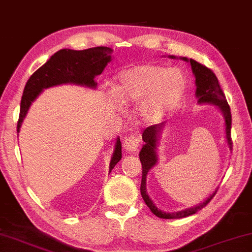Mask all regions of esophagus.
<instances>
[{"label":"esophagus","instance_id":"obj_1","mask_svg":"<svg viewBox=\"0 0 252 252\" xmlns=\"http://www.w3.org/2000/svg\"><path fill=\"white\" fill-rule=\"evenodd\" d=\"M139 144H140V136L137 133H133L125 139V141H123V148L129 153H136L138 150Z\"/></svg>","mask_w":252,"mask_h":252}]
</instances>
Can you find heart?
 Segmentation results:
<instances>
[{"instance_id":"1","label":"heart","mask_w":252,"mask_h":252,"mask_svg":"<svg viewBox=\"0 0 252 252\" xmlns=\"http://www.w3.org/2000/svg\"><path fill=\"white\" fill-rule=\"evenodd\" d=\"M186 89L181 70L159 64H142L119 74L114 95L122 104H139L140 115L158 121L174 108Z\"/></svg>"}]
</instances>
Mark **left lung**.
<instances>
[{
    "label": "left lung",
    "instance_id": "left-lung-1",
    "mask_svg": "<svg viewBox=\"0 0 252 252\" xmlns=\"http://www.w3.org/2000/svg\"><path fill=\"white\" fill-rule=\"evenodd\" d=\"M174 58V56H171ZM185 61L189 62V60L187 58H183ZM190 64L192 72L196 77V96L198 97L199 103H210L215 104L222 110L225 119V126H226V139L230 147H232V138H231V126H232V115L230 105L227 104V100L225 98V95L223 93L222 88H220L219 79L215 76V73L201 63H199L194 60L190 59ZM164 123H159V125H154L148 127H146L142 132V140L145 141L144 147L141 148L140 154H139V158L142 165V179H141V186H140V192L141 196L144 198L146 205L148 206L149 209L152 210L153 214H155L159 219L165 220H172V219H183V217L193 215L198 210L206 207L209 204V201L212 200L213 197L215 196L216 191L210 196L207 200H205L202 204L196 207L181 210L178 213H164L162 210L154 205L152 199L148 197V194L146 193V176H147L148 172L154 165L157 162V155H156V145L158 141V136L160 131L163 130Z\"/></svg>",
    "mask_w": 252,
    "mask_h": 252
}]
</instances>
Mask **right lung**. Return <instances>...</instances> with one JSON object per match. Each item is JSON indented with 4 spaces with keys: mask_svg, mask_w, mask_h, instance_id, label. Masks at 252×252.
I'll return each mask as SVG.
<instances>
[{
    "mask_svg": "<svg viewBox=\"0 0 252 252\" xmlns=\"http://www.w3.org/2000/svg\"><path fill=\"white\" fill-rule=\"evenodd\" d=\"M112 53V48L98 46L84 51L65 48L52 55L43 66L32 74L25 86L17 125L18 132L30 105L43 89L61 84L84 85L95 88L97 84L94 79L103 72L105 66L111 61ZM121 148V141L118 138L113 156L111 158L110 172L122 158Z\"/></svg>",
    "mask_w": 252,
    "mask_h": 252,
    "instance_id": "obj_1",
    "label": "right lung"
}]
</instances>
